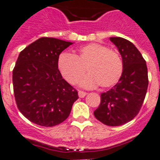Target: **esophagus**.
Masks as SVG:
<instances>
[{"instance_id": "esophagus-1", "label": "esophagus", "mask_w": 160, "mask_h": 160, "mask_svg": "<svg viewBox=\"0 0 160 160\" xmlns=\"http://www.w3.org/2000/svg\"><path fill=\"white\" fill-rule=\"evenodd\" d=\"M78 95H79V97H80V98H84V97L86 96L87 92H84V91H79V92H78Z\"/></svg>"}]
</instances>
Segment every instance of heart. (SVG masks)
<instances>
[{
	"instance_id": "heart-1",
	"label": "heart",
	"mask_w": 160,
	"mask_h": 160,
	"mask_svg": "<svg viewBox=\"0 0 160 160\" xmlns=\"http://www.w3.org/2000/svg\"><path fill=\"white\" fill-rule=\"evenodd\" d=\"M58 69L70 84H76L88 72L80 83V86L91 88L98 84L109 88L119 81L123 72V62L117 52L104 45L92 43L78 49L75 55L62 53L58 60Z\"/></svg>"
}]
</instances>
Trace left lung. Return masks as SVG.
<instances>
[{"label": "left lung", "mask_w": 160, "mask_h": 160, "mask_svg": "<svg viewBox=\"0 0 160 160\" xmlns=\"http://www.w3.org/2000/svg\"><path fill=\"white\" fill-rule=\"evenodd\" d=\"M122 57L123 72L112 88L101 94V103L93 112L97 119L108 126L131 121L140 111L148 87L145 59L137 47L122 37H111Z\"/></svg>", "instance_id": "1"}]
</instances>
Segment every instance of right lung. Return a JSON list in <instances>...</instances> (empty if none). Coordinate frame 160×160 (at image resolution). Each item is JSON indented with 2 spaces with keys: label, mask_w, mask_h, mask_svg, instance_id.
Instances as JSON below:
<instances>
[{
  "label": "right lung",
  "mask_w": 160,
  "mask_h": 160,
  "mask_svg": "<svg viewBox=\"0 0 160 160\" xmlns=\"http://www.w3.org/2000/svg\"><path fill=\"white\" fill-rule=\"evenodd\" d=\"M72 44L41 37L20 52L13 70L14 98L20 112L32 123L44 127L59 124L79 98L58 66L60 53Z\"/></svg>",
  "instance_id": "obj_1"
}]
</instances>
